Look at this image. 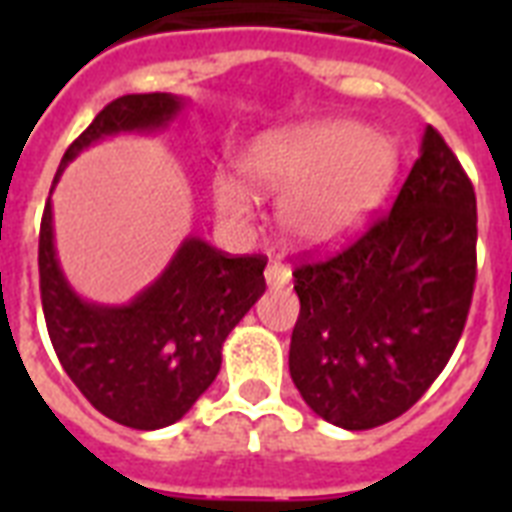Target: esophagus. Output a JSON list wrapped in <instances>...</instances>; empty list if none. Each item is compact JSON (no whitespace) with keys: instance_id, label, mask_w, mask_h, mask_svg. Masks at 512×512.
Masks as SVG:
<instances>
[{"instance_id":"esophagus-1","label":"esophagus","mask_w":512,"mask_h":512,"mask_svg":"<svg viewBox=\"0 0 512 512\" xmlns=\"http://www.w3.org/2000/svg\"><path fill=\"white\" fill-rule=\"evenodd\" d=\"M289 279H292V271H289L287 265L279 263V260H271V263H268V268H265V281H268V287L271 289L287 287Z\"/></svg>"}]
</instances>
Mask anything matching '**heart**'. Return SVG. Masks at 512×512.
<instances>
[{"instance_id":"heart-1","label":"heart","mask_w":512,"mask_h":512,"mask_svg":"<svg viewBox=\"0 0 512 512\" xmlns=\"http://www.w3.org/2000/svg\"><path fill=\"white\" fill-rule=\"evenodd\" d=\"M244 175L255 191L284 196L281 223L305 247L350 239L388 196L398 175V146L348 119L268 132L249 146ZM220 212L244 217L249 191L236 177L215 183Z\"/></svg>"}]
</instances>
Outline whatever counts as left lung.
Masks as SVG:
<instances>
[{"instance_id":"left-lung-1","label":"left lung","mask_w":512,"mask_h":512,"mask_svg":"<svg viewBox=\"0 0 512 512\" xmlns=\"http://www.w3.org/2000/svg\"><path fill=\"white\" fill-rule=\"evenodd\" d=\"M476 193L433 127L393 209L335 257L300 263L289 374L321 420L369 430L422 398L476 284Z\"/></svg>"}]
</instances>
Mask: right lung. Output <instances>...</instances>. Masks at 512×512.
<instances>
[{"label":"right lung","mask_w":512,"mask_h":512,"mask_svg":"<svg viewBox=\"0 0 512 512\" xmlns=\"http://www.w3.org/2000/svg\"><path fill=\"white\" fill-rule=\"evenodd\" d=\"M185 100L170 92L111 100L60 159L124 132L164 130ZM265 257H231L199 236L177 247L154 284L127 305L90 303L60 268L52 231V201L39 228V289L52 348L82 396L108 420L135 430H159L183 417L215 382L223 342L265 292Z\"/></svg>","instance_id":"obj_1"}]
</instances>
